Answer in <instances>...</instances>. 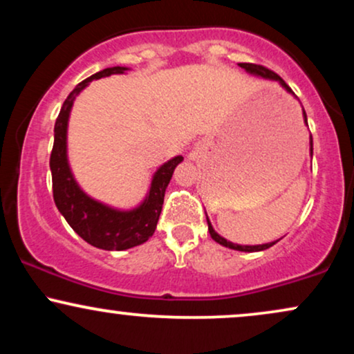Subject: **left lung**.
<instances>
[{"mask_svg": "<svg viewBox=\"0 0 354 354\" xmlns=\"http://www.w3.org/2000/svg\"><path fill=\"white\" fill-rule=\"evenodd\" d=\"M239 66L241 68H245V70L248 71V73H253V75H258V76H261V78H268V80H274V81H279V84H281V86L286 89V91H290V93H293L291 91V88L288 86L286 83H284L283 81V78L279 75H276L274 71H271V70H268V68H265V66H261V64H253V63H239ZM295 95V93H293ZM303 115H304V121H306V113H304V109H303ZM308 123V121H306ZM310 145H311V154H313V138H311V141H310ZM208 219V218H206ZM208 231H209V234H211V238L214 239V241L216 243H219V245H223V246H226V248H231V250H236V251H248V253H251V251H263V250H268V248H271L274 245V243H266V245H256V246H241V245H234V243H231V241H228V239H225V238H221L219 236V234L216 233V231L213 230V226H211V223H209V219H208Z\"/></svg>", "mask_w": 354, "mask_h": 354, "instance_id": "left-lung-1", "label": "left lung"}]
</instances>
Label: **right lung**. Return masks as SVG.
<instances>
[{"instance_id": "1", "label": "right lung", "mask_w": 354, "mask_h": 354, "mask_svg": "<svg viewBox=\"0 0 354 354\" xmlns=\"http://www.w3.org/2000/svg\"><path fill=\"white\" fill-rule=\"evenodd\" d=\"M128 68L113 66L95 73L76 86L64 100L63 106L55 123V143L50 156V168L53 178V198L56 208L63 214L68 225L80 234L84 241L100 250L123 251L128 248L143 245L153 236L160 219L165 201V191L171 180L174 168L183 161V156H176L165 163L154 173L151 188L148 196L140 206L131 211H118L109 206L91 200L86 196L73 178L66 158V128L68 118L76 95L91 83L93 80L118 75Z\"/></svg>"}]
</instances>
